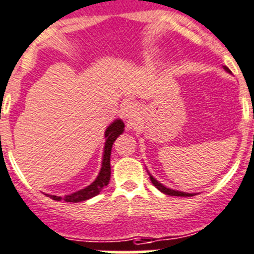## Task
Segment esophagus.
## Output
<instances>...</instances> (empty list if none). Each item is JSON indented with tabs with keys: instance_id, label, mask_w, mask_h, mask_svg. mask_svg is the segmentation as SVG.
I'll use <instances>...</instances> for the list:
<instances>
[{
	"instance_id": "34e87169",
	"label": "esophagus",
	"mask_w": 254,
	"mask_h": 254,
	"mask_svg": "<svg viewBox=\"0 0 254 254\" xmlns=\"http://www.w3.org/2000/svg\"><path fill=\"white\" fill-rule=\"evenodd\" d=\"M138 106L134 102H127L122 106V115L127 122L132 123L135 122L138 118Z\"/></svg>"
}]
</instances>
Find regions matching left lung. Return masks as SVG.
Returning a JSON list of instances; mask_svg holds the SVG:
<instances>
[{
    "instance_id": "8db88e82",
    "label": "left lung",
    "mask_w": 254,
    "mask_h": 254,
    "mask_svg": "<svg viewBox=\"0 0 254 254\" xmlns=\"http://www.w3.org/2000/svg\"><path fill=\"white\" fill-rule=\"evenodd\" d=\"M225 69L228 70V68H225ZM150 181H152V184L154 185L157 189L161 191V192L166 193V195H170V196H193V193H186V192H181V191H175V190H171V189H167V187H164L163 185L159 184L155 178H153V176H150Z\"/></svg>"
}]
</instances>
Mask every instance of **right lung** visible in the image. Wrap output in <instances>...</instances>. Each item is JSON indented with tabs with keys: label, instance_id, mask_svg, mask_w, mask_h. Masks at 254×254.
Wrapping results in <instances>:
<instances>
[{
	"label": "right lung",
	"instance_id": "1",
	"mask_svg": "<svg viewBox=\"0 0 254 254\" xmlns=\"http://www.w3.org/2000/svg\"><path fill=\"white\" fill-rule=\"evenodd\" d=\"M124 131V123L122 120H116L115 123L107 127L106 131H105V138L106 139V143H105V152H104V159H102V167L101 171H100L99 176L95 180L93 184H91L90 186H87L86 189L81 190V191H77L74 193H70L63 197V200L67 201V202H79V201L88 200V198L93 197V196L99 195L102 191L105 186H107L109 181H110V175H111V167H110V155H111V148H113L114 141L116 140L122 132ZM53 200H62V197L54 195H49Z\"/></svg>",
	"mask_w": 254,
	"mask_h": 254
}]
</instances>
